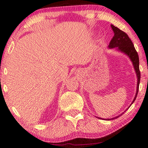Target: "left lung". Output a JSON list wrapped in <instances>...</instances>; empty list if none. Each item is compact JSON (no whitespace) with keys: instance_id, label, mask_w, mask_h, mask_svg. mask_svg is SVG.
<instances>
[{"instance_id":"1","label":"left lung","mask_w":148,"mask_h":148,"mask_svg":"<svg viewBox=\"0 0 148 148\" xmlns=\"http://www.w3.org/2000/svg\"><path fill=\"white\" fill-rule=\"evenodd\" d=\"M113 32H114V36H113L112 39L111 40L109 44L108 47L110 49L116 48L118 51H121L125 55H127L130 58L131 61H132V64L134 66V69L135 70L136 77H137V87H136V92L134 97V99L132 102V104L135 101L136 96H137L138 91V86H139L140 79H141V73L139 71V58L137 52H136L135 48H134V45H133L132 42L128 37V36L123 31L117 28L116 27H114V25H111ZM130 107V106H129ZM128 107V108H129ZM119 115L116 117L112 119H108L106 120L114 119L119 116Z\"/></svg>"}]
</instances>
